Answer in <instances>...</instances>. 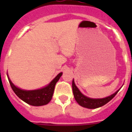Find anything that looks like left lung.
Returning <instances> with one entry per match:
<instances>
[{
    "label": "left lung",
    "mask_w": 132,
    "mask_h": 132,
    "mask_svg": "<svg viewBox=\"0 0 132 132\" xmlns=\"http://www.w3.org/2000/svg\"><path fill=\"white\" fill-rule=\"evenodd\" d=\"M72 88H73V93L75 99L77 102V103L81 106L84 107V108H89V109H94V108H97L105 105L106 104L111 101L120 89V88L119 90H118L117 91L115 92L114 94H111L110 96H108L107 97L102 98H92L87 97L85 95H84L79 90V88L75 85L74 79L72 82Z\"/></svg>",
    "instance_id": "left-lung-1"
}]
</instances>
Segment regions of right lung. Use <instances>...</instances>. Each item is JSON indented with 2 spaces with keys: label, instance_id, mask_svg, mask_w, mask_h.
Masks as SVG:
<instances>
[{
  "label": "right lung",
  "instance_id": "right-lung-1",
  "mask_svg": "<svg viewBox=\"0 0 132 132\" xmlns=\"http://www.w3.org/2000/svg\"><path fill=\"white\" fill-rule=\"evenodd\" d=\"M62 74V72L59 73L45 87L39 88V89L30 90L21 89V88L17 87L12 83L8 74H7V77H8L9 82H10V85L13 90V91L22 101L25 102L26 103L30 105L39 106H44L47 104L52 100L53 92H54L55 86L59 79H60Z\"/></svg>",
  "mask_w": 132,
  "mask_h": 132
}]
</instances>
